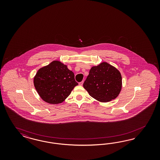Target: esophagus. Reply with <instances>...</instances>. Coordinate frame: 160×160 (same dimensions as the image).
<instances>
[{
	"label": "esophagus",
	"instance_id": "34e87169",
	"mask_svg": "<svg viewBox=\"0 0 160 160\" xmlns=\"http://www.w3.org/2000/svg\"><path fill=\"white\" fill-rule=\"evenodd\" d=\"M83 82H84V81H82V82H79V85L80 86H82V84H83Z\"/></svg>",
	"mask_w": 160,
	"mask_h": 160
}]
</instances>
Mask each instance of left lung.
I'll list each match as a JSON object with an SVG mask.
<instances>
[{
    "label": "left lung",
    "instance_id": "1",
    "mask_svg": "<svg viewBox=\"0 0 160 160\" xmlns=\"http://www.w3.org/2000/svg\"><path fill=\"white\" fill-rule=\"evenodd\" d=\"M83 87L90 96L98 101L110 102L121 92V73L110 64L102 62L91 68Z\"/></svg>",
    "mask_w": 160,
    "mask_h": 160
}]
</instances>
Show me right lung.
<instances>
[{
  "label": "right lung",
  "mask_w": 160,
  "mask_h": 160,
  "mask_svg": "<svg viewBox=\"0 0 160 160\" xmlns=\"http://www.w3.org/2000/svg\"><path fill=\"white\" fill-rule=\"evenodd\" d=\"M34 86L40 97L49 104L61 103L78 85L72 71L59 61H53L40 68L34 78Z\"/></svg>",
  "instance_id": "1"
}]
</instances>
